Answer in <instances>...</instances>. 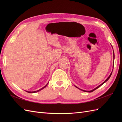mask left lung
I'll return each instance as SVG.
<instances>
[{
	"label": "left lung",
	"instance_id": "1",
	"mask_svg": "<svg viewBox=\"0 0 122 122\" xmlns=\"http://www.w3.org/2000/svg\"><path fill=\"white\" fill-rule=\"evenodd\" d=\"M113 66H114V51H113ZM112 71H113V69H112ZM112 72H111V73H110V74L109 75V76H108V78H107L105 81H104V82H103L102 83H101L100 85H99V86H98L97 87H96V88H94V89H93V90H91V91H85V90H81V89H80V88H78V87H77L76 86H75L76 87H77V88H78V89H79V90H80L81 91H83V92H88V93H91V92H93V91H94L95 90H96V89H97V88H99L100 86H102V85H103V84H104V83H105L106 81H107L109 79V78H110V76H111V75H112Z\"/></svg>",
	"mask_w": 122,
	"mask_h": 122
}]
</instances>
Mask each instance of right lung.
<instances>
[{
    "mask_svg": "<svg viewBox=\"0 0 122 122\" xmlns=\"http://www.w3.org/2000/svg\"><path fill=\"white\" fill-rule=\"evenodd\" d=\"M49 83V82H48ZM48 83L45 86H44L43 87H42V88H41V89H40V90H38V91H34V92H29V91H26V92H28V93H36V92H39V91H41L42 90H43V88H44L45 87H46V86H47V84H48Z\"/></svg>",
    "mask_w": 122,
    "mask_h": 122,
    "instance_id": "right-lung-1",
    "label": "right lung"
}]
</instances>
